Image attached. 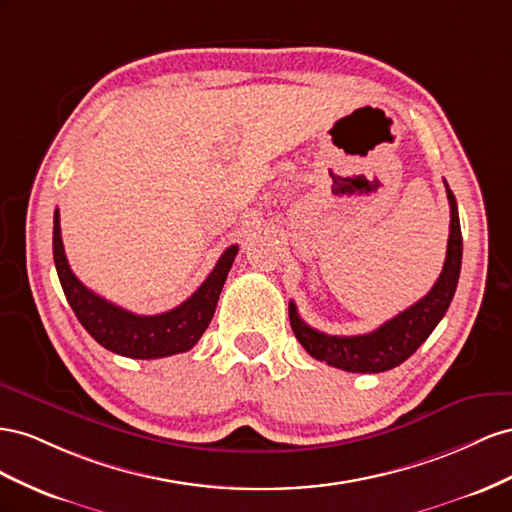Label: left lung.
<instances>
[{
  "instance_id": "8db88e82",
  "label": "left lung",
  "mask_w": 512,
  "mask_h": 512,
  "mask_svg": "<svg viewBox=\"0 0 512 512\" xmlns=\"http://www.w3.org/2000/svg\"><path fill=\"white\" fill-rule=\"evenodd\" d=\"M444 186L450 203V236L446 261L440 279L435 281L425 298H420L410 309L392 317L377 330L369 334H358V337H334V334L311 328L300 319L296 304L289 302L291 330H294L300 345L315 360L349 373H382L399 367L401 362L410 358L429 339V334L440 324L452 302V296H455L463 257L457 199L446 182Z\"/></svg>"
}]
</instances>
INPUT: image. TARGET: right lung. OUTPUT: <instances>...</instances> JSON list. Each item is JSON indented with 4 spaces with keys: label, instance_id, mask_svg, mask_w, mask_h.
<instances>
[{
    "label": "right lung",
    "instance_id": "obj_1",
    "mask_svg": "<svg viewBox=\"0 0 512 512\" xmlns=\"http://www.w3.org/2000/svg\"><path fill=\"white\" fill-rule=\"evenodd\" d=\"M236 255L238 246L233 244L216 261L214 270L195 294L175 309L160 315H135L96 296L72 274L62 244L60 210L53 214V259L68 304L96 343L126 358H165L195 347L210 326L218 296Z\"/></svg>",
    "mask_w": 512,
    "mask_h": 512
}]
</instances>
